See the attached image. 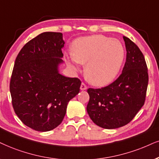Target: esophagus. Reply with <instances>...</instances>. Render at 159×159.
Listing matches in <instances>:
<instances>
[{
	"instance_id": "obj_1",
	"label": "esophagus",
	"mask_w": 159,
	"mask_h": 159,
	"mask_svg": "<svg viewBox=\"0 0 159 159\" xmlns=\"http://www.w3.org/2000/svg\"><path fill=\"white\" fill-rule=\"evenodd\" d=\"M80 89H81V90H86V89H87V86H86L85 84L82 83L81 85V87H80Z\"/></svg>"
}]
</instances>
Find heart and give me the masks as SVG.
I'll list each match as a JSON object with an SVG mask.
<instances>
[{
    "instance_id": "heart-1",
    "label": "heart",
    "mask_w": 159,
    "mask_h": 159,
    "mask_svg": "<svg viewBox=\"0 0 159 159\" xmlns=\"http://www.w3.org/2000/svg\"><path fill=\"white\" fill-rule=\"evenodd\" d=\"M124 58V47L119 40L96 34L76 39L72 46V55L66 56V61L74 70H78V63L86 64L89 81L103 86L115 79Z\"/></svg>"
}]
</instances>
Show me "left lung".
Here are the masks:
<instances>
[{
	"label": "left lung",
	"instance_id": "1",
	"mask_svg": "<svg viewBox=\"0 0 159 159\" xmlns=\"http://www.w3.org/2000/svg\"><path fill=\"white\" fill-rule=\"evenodd\" d=\"M126 61L119 78L106 87L89 89L86 111L97 125L114 129L125 125L143 106L148 84L143 54L129 38L123 37Z\"/></svg>",
	"mask_w": 159,
	"mask_h": 159
}]
</instances>
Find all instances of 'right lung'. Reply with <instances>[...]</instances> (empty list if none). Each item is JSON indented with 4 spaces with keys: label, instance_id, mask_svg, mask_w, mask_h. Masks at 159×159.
<instances>
[{
    "label": "right lung",
    "instance_id": "add662e5",
    "mask_svg": "<svg viewBox=\"0 0 159 159\" xmlns=\"http://www.w3.org/2000/svg\"><path fill=\"white\" fill-rule=\"evenodd\" d=\"M62 34L44 32L27 43L18 53L11 81L12 106L20 120L37 131H49L61 124L69 101L81 82L59 73L63 63Z\"/></svg>",
    "mask_w": 159,
    "mask_h": 159
}]
</instances>
